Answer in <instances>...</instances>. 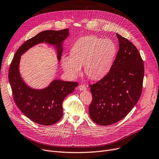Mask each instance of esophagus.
<instances>
[{
	"label": "esophagus",
	"instance_id": "34e87169",
	"mask_svg": "<svg viewBox=\"0 0 159 159\" xmlns=\"http://www.w3.org/2000/svg\"><path fill=\"white\" fill-rule=\"evenodd\" d=\"M79 89H80V90H81V91H85V90H86L87 89V88H86V86H85V85H84V84H81V85H79Z\"/></svg>",
	"mask_w": 159,
	"mask_h": 159
}]
</instances>
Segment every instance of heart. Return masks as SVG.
<instances>
[{
	"label": "heart",
	"mask_w": 159,
	"mask_h": 159,
	"mask_svg": "<svg viewBox=\"0 0 159 159\" xmlns=\"http://www.w3.org/2000/svg\"><path fill=\"white\" fill-rule=\"evenodd\" d=\"M116 53V47L110 39L95 36H87L75 42L71 49V55L62 57L61 65L68 76L75 78L84 73L92 80H100L110 72Z\"/></svg>",
	"instance_id": "1"
}]
</instances>
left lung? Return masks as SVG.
<instances>
[{
	"label": "left lung",
	"instance_id": "obj_1",
	"mask_svg": "<svg viewBox=\"0 0 159 159\" xmlns=\"http://www.w3.org/2000/svg\"><path fill=\"white\" fill-rule=\"evenodd\" d=\"M119 49L111 68L104 77L89 85L92 101L89 116L94 122L108 126L124 119L140 97L144 62L137 48L116 33Z\"/></svg>",
	"mask_w": 159,
	"mask_h": 159
}]
</instances>
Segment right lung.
<instances>
[{"label": "right lung", "instance_id": "1", "mask_svg": "<svg viewBox=\"0 0 159 159\" xmlns=\"http://www.w3.org/2000/svg\"><path fill=\"white\" fill-rule=\"evenodd\" d=\"M68 35L69 29L42 31L22 44L10 64L8 77L15 102L24 115L37 124L49 126L59 120L63 115L64 99L73 92L79 83L55 79L44 89L30 88L19 71L20 57L31 47L45 43L55 46L58 61H60L63 42Z\"/></svg>", "mask_w": 159, "mask_h": 159}]
</instances>
